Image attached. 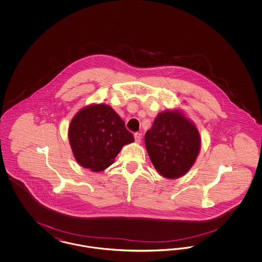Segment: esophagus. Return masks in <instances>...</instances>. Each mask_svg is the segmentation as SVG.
Listing matches in <instances>:
<instances>
[{
  "label": "esophagus",
  "instance_id": "obj_1",
  "mask_svg": "<svg viewBox=\"0 0 262 262\" xmlns=\"http://www.w3.org/2000/svg\"><path fill=\"white\" fill-rule=\"evenodd\" d=\"M141 138H142L141 134H139V133H136V134H135V139H136L137 142H140V141H141Z\"/></svg>",
  "mask_w": 262,
  "mask_h": 262
}]
</instances>
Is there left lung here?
<instances>
[{"label":"left lung","mask_w":262,"mask_h":262,"mask_svg":"<svg viewBox=\"0 0 262 262\" xmlns=\"http://www.w3.org/2000/svg\"><path fill=\"white\" fill-rule=\"evenodd\" d=\"M144 139L151 162L168 179L186 174L200 152L198 128L178 111L160 113Z\"/></svg>","instance_id":"1"}]
</instances>
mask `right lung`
Segmentation results:
<instances>
[{"mask_svg": "<svg viewBox=\"0 0 262 262\" xmlns=\"http://www.w3.org/2000/svg\"><path fill=\"white\" fill-rule=\"evenodd\" d=\"M69 140L75 160L98 172L109 167L123 146L135 139L110 106L98 104L75 115L69 127Z\"/></svg>", "mask_w": 262, "mask_h": 262, "instance_id": "right-lung-1", "label": "right lung"}]
</instances>
